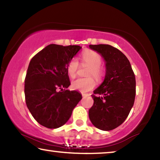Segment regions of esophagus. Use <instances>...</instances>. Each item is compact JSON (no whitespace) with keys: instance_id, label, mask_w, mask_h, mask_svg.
<instances>
[{"instance_id":"obj_1","label":"esophagus","mask_w":160,"mask_h":160,"mask_svg":"<svg viewBox=\"0 0 160 160\" xmlns=\"http://www.w3.org/2000/svg\"><path fill=\"white\" fill-rule=\"evenodd\" d=\"M88 95L87 94H85V93H82V97H85V96H87Z\"/></svg>"}]
</instances>
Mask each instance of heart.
Instances as JSON below:
<instances>
[{
	"label": "heart",
	"instance_id": "heart-1",
	"mask_svg": "<svg viewBox=\"0 0 160 160\" xmlns=\"http://www.w3.org/2000/svg\"><path fill=\"white\" fill-rule=\"evenodd\" d=\"M82 64L90 67L87 72V76H93L97 81H102L105 76V69L102 67V58L99 53L92 50H85L81 56ZM79 63L75 58L72 59L67 67V72L71 78L76 77L78 73ZM72 88L81 92H88L96 86V80L93 78H78L72 82Z\"/></svg>",
	"mask_w": 160,
	"mask_h": 160
}]
</instances>
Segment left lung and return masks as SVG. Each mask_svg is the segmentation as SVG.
Wrapping results in <instances>:
<instances>
[{
	"label": "left lung",
	"instance_id": "obj_1",
	"mask_svg": "<svg viewBox=\"0 0 160 160\" xmlns=\"http://www.w3.org/2000/svg\"><path fill=\"white\" fill-rule=\"evenodd\" d=\"M106 62L103 82L91 95L93 104L89 109L92 124L102 130L118 128L128 118L136 96V78L129 60L110 45H90Z\"/></svg>",
	"mask_w": 160,
	"mask_h": 160
}]
</instances>
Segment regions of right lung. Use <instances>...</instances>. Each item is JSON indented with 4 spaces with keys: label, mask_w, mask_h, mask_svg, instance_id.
<instances>
[{
    "label": "right lung",
    "mask_w": 160,
    "mask_h": 160,
    "mask_svg": "<svg viewBox=\"0 0 160 160\" xmlns=\"http://www.w3.org/2000/svg\"><path fill=\"white\" fill-rule=\"evenodd\" d=\"M81 48L48 45L29 64L24 80L26 104L35 120L44 127L53 129L64 125L82 99L79 92L66 89L70 85L67 64Z\"/></svg>",
    "instance_id": "obj_1"
}]
</instances>
